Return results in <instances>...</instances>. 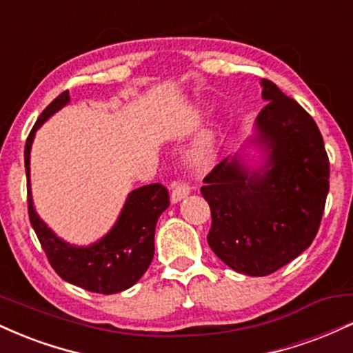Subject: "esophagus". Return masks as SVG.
Masks as SVG:
<instances>
[{"label": "esophagus", "mask_w": 353, "mask_h": 353, "mask_svg": "<svg viewBox=\"0 0 353 353\" xmlns=\"http://www.w3.org/2000/svg\"><path fill=\"white\" fill-rule=\"evenodd\" d=\"M189 185H185L184 182H177V184H174V189L171 192V202L172 204H177V202H181L184 197L189 196Z\"/></svg>", "instance_id": "34e87169"}]
</instances>
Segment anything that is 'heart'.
I'll return each instance as SVG.
<instances>
[{"instance_id": "heart-1", "label": "heart", "mask_w": 353, "mask_h": 353, "mask_svg": "<svg viewBox=\"0 0 353 353\" xmlns=\"http://www.w3.org/2000/svg\"><path fill=\"white\" fill-rule=\"evenodd\" d=\"M216 128L205 129L202 134L197 137L196 143L188 152V164L196 169H204L214 161V154H216Z\"/></svg>"}]
</instances>
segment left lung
<instances>
[{"label": "left lung", "mask_w": 353, "mask_h": 353, "mask_svg": "<svg viewBox=\"0 0 353 353\" xmlns=\"http://www.w3.org/2000/svg\"><path fill=\"white\" fill-rule=\"evenodd\" d=\"M265 108L247 148L204 179L214 254L239 274L264 277L299 257L317 236L329 194V157L317 124L272 81L262 79Z\"/></svg>", "instance_id": "left-lung-1"}]
</instances>
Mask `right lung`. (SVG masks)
I'll use <instances>...</instances> for the list:
<instances>
[{"mask_svg": "<svg viewBox=\"0 0 353 353\" xmlns=\"http://www.w3.org/2000/svg\"><path fill=\"white\" fill-rule=\"evenodd\" d=\"M70 101V91L61 92L41 112L26 139L24 169L28 179V214L48 261L63 281L89 292L104 295L123 292L134 285L151 264L157 219L169 208V194L161 184L143 185L129 192L114 225L89 245L70 244L56 236L34 209L30 156L36 131Z\"/></svg>", "mask_w": 353, "mask_h": 353, "instance_id": "obj_1", "label": "right lung"}]
</instances>
